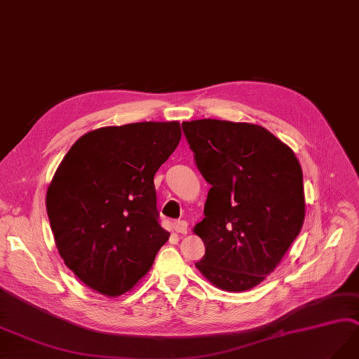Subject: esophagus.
Returning <instances> with one entry per match:
<instances>
[{"mask_svg":"<svg viewBox=\"0 0 359 359\" xmlns=\"http://www.w3.org/2000/svg\"><path fill=\"white\" fill-rule=\"evenodd\" d=\"M175 229H176V232H179V233H188V222L187 220H177L176 223H175Z\"/></svg>","mask_w":359,"mask_h":359,"instance_id":"obj_1","label":"esophagus"}]
</instances>
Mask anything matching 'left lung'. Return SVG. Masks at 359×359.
Masks as SVG:
<instances>
[{"mask_svg":"<svg viewBox=\"0 0 359 359\" xmlns=\"http://www.w3.org/2000/svg\"><path fill=\"white\" fill-rule=\"evenodd\" d=\"M182 127L211 184L205 217L194 228L205 245L195 266L222 290L253 288L273 272L303 226L302 167L260 126L196 119Z\"/></svg>","mask_w":359,"mask_h":359,"instance_id":"1","label":"left lung"}]
</instances>
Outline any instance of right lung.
<instances>
[{"mask_svg": "<svg viewBox=\"0 0 359 359\" xmlns=\"http://www.w3.org/2000/svg\"><path fill=\"white\" fill-rule=\"evenodd\" d=\"M180 136L177 121L103 127L65 155L47 191V215L65 264L90 288L126 293L167 243L154 176Z\"/></svg>", "mask_w": 359, "mask_h": 359, "instance_id": "right-lung-1", "label": "right lung"}]
</instances>
